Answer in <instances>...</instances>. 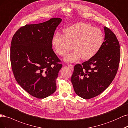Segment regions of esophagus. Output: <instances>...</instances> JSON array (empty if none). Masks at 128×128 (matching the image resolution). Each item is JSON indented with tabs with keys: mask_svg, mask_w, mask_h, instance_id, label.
<instances>
[{
	"mask_svg": "<svg viewBox=\"0 0 128 128\" xmlns=\"http://www.w3.org/2000/svg\"><path fill=\"white\" fill-rule=\"evenodd\" d=\"M68 66L70 68H71L72 71H73V65L72 64H68Z\"/></svg>",
	"mask_w": 128,
	"mask_h": 128,
	"instance_id": "obj_1",
	"label": "esophagus"
}]
</instances>
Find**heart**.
Wrapping results in <instances>:
<instances>
[{
  "label": "heart",
  "mask_w": 128,
  "mask_h": 128,
  "mask_svg": "<svg viewBox=\"0 0 128 128\" xmlns=\"http://www.w3.org/2000/svg\"><path fill=\"white\" fill-rule=\"evenodd\" d=\"M104 40L103 32L89 24L78 23L65 28L64 35L57 33L52 39V45L59 55L63 56L72 48L74 50L67 54L64 60L74 62L82 58L89 60L102 48Z\"/></svg>",
  "instance_id": "heart-1"
}]
</instances>
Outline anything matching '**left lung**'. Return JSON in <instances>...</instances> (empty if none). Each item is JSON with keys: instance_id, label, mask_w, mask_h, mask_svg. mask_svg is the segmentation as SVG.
Instances as JSON below:
<instances>
[{"instance_id": "8db88e82", "label": "left lung", "mask_w": 128, "mask_h": 128, "mask_svg": "<svg viewBox=\"0 0 128 128\" xmlns=\"http://www.w3.org/2000/svg\"><path fill=\"white\" fill-rule=\"evenodd\" d=\"M105 39L92 58L74 67L71 82L78 96L87 100L102 92L116 76L120 60L118 41L110 28L104 27Z\"/></svg>"}]
</instances>
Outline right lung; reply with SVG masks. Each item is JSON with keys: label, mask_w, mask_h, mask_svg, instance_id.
Here are the masks:
<instances>
[{"label": "right lung", "mask_w": 128, "mask_h": 128, "mask_svg": "<svg viewBox=\"0 0 128 128\" xmlns=\"http://www.w3.org/2000/svg\"><path fill=\"white\" fill-rule=\"evenodd\" d=\"M60 18L20 27L12 38L10 60L15 80L31 96L39 99L56 91V80L62 67L52 49V39Z\"/></svg>", "instance_id": "right-lung-1"}]
</instances>
